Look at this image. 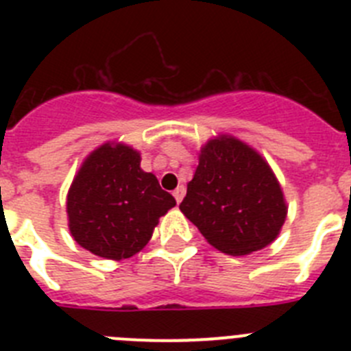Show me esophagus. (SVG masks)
Returning <instances> with one entry per match:
<instances>
[{"mask_svg":"<svg viewBox=\"0 0 351 351\" xmlns=\"http://www.w3.org/2000/svg\"><path fill=\"white\" fill-rule=\"evenodd\" d=\"M184 193H186L184 186H178V188L173 190V198H176V202H178V204L181 202L182 197H184Z\"/></svg>","mask_w":351,"mask_h":351,"instance_id":"34e87169","label":"esophagus"}]
</instances>
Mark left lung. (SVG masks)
Here are the masks:
<instances>
[{"label":"left lung","instance_id":"1","mask_svg":"<svg viewBox=\"0 0 351 351\" xmlns=\"http://www.w3.org/2000/svg\"><path fill=\"white\" fill-rule=\"evenodd\" d=\"M179 209L216 250L247 255L271 244L287 218L271 167L234 137L209 141Z\"/></svg>","mask_w":351,"mask_h":351}]
</instances>
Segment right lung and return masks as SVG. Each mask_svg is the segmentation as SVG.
Masks as SVG:
<instances>
[{"label": "right lung", "instance_id": "right-lung-1", "mask_svg": "<svg viewBox=\"0 0 351 351\" xmlns=\"http://www.w3.org/2000/svg\"><path fill=\"white\" fill-rule=\"evenodd\" d=\"M176 206L141 154L104 144L80 167L66 198L70 232L84 250L110 260L130 258L149 243L158 219Z\"/></svg>", "mask_w": 351, "mask_h": 351}]
</instances>
